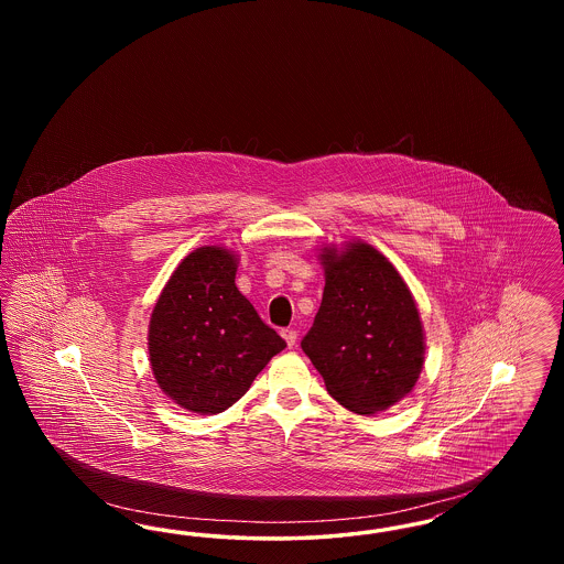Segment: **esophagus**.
Segmentation results:
<instances>
[{
	"instance_id": "obj_1",
	"label": "esophagus",
	"mask_w": 564,
	"mask_h": 564,
	"mask_svg": "<svg viewBox=\"0 0 564 564\" xmlns=\"http://www.w3.org/2000/svg\"><path fill=\"white\" fill-rule=\"evenodd\" d=\"M281 336L285 338L288 347H295V343H297V332H295L294 327H285V329H281Z\"/></svg>"
}]
</instances>
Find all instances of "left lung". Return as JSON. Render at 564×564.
<instances>
[{
	"mask_svg": "<svg viewBox=\"0 0 564 564\" xmlns=\"http://www.w3.org/2000/svg\"><path fill=\"white\" fill-rule=\"evenodd\" d=\"M325 290L302 350L327 393L357 414L400 402L419 380L425 347L416 304L400 272L375 247L323 251Z\"/></svg>",
	"mask_w": 564,
	"mask_h": 564,
	"instance_id": "1",
	"label": "left lung"
}]
</instances>
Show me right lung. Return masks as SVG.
<instances>
[{"label":"right lung","mask_w":564,"mask_h":564,"mask_svg":"<svg viewBox=\"0 0 564 564\" xmlns=\"http://www.w3.org/2000/svg\"><path fill=\"white\" fill-rule=\"evenodd\" d=\"M237 260L200 247L171 274L150 322V364L162 391L196 414L239 402L285 349L235 285Z\"/></svg>","instance_id":"obj_1"}]
</instances>
